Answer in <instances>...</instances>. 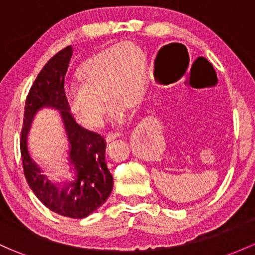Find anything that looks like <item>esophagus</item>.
I'll list each match as a JSON object with an SVG mask.
<instances>
[{
    "mask_svg": "<svg viewBox=\"0 0 255 255\" xmlns=\"http://www.w3.org/2000/svg\"><path fill=\"white\" fill-rule=\"evenodd\" d=\"M119 134H117V133H112V134H107L106 135V138H105V140L107 141V143H110V141H112V140H115V139H117L119 138Z\"/></svg>",
    "mask_w": 255,
    "mask_h": 255,
    "instance_id": "34e87169",
    "label": "esophagus"
}]
</instances>
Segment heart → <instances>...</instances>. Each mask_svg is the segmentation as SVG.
<instances>
[{"label": "heart", "mask_w": 255, "mask_h": 255, "mask_svg": "<svg viewBox=\"0 0 255 255\" xmlns=\"http://www.w3.org/2000/svg\"><path fill=\"white\" fill-rule=\"evenodd\" d=\"M146 74L145 53L139 46L123 42L83 61L77 71L79 87L67 93L73 116L87 128L100 127L106 106L120 119L140 100Z\"/></svg>", "instance_id": "obj_1"}]
</instances>
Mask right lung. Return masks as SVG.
<instances>
[{"label":"right lung","mask_w":255,"mask_h":255,"mask_svg":"<svg viewBox=\"0 0 255 255\" xmlns=\"http://www.w3.org/2000/svg\"><path fill=\"white\" fill-rule=\"evenodd\" d=\"M72 52V47L67 46L56 53L31 85L24 107L20 154L24 176L37 199L53 213L83 219L106 202L112 192L114 178L106 165L105 139L79 126L69 112L64 77ZM42 107H53L60 111L69 138V161L74 176L71 181L60 186L51 184L42 173L28 155L26 145L31 121Z\"/></svg>","instance_id":"add662e5"}]
</instances>
